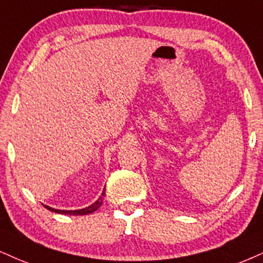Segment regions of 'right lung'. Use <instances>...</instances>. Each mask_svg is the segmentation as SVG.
<instances>
[{"mask_svg":"<svg viewBox=\"0 0 263 263\" xmlns=\"http://www.w3.org/2000/svg\"><path fill=\"white\" fill-rule=\"evenodd\" d=\"M103 196H105V189H103L101 196H100L99 199H97L95 202L92 203V205L87 206V207H85V209H82V210H56V209H52V207H50L47 205H44V206L46 207L47 210L52 211V212H56V213H62V215H69V216H83V215H89V213L95 212V211L102 205Z\"/></svg>","mask_w":263,"mask_h":263,"instance_id":"obj_1","label":"right lung"}]
</instances>
